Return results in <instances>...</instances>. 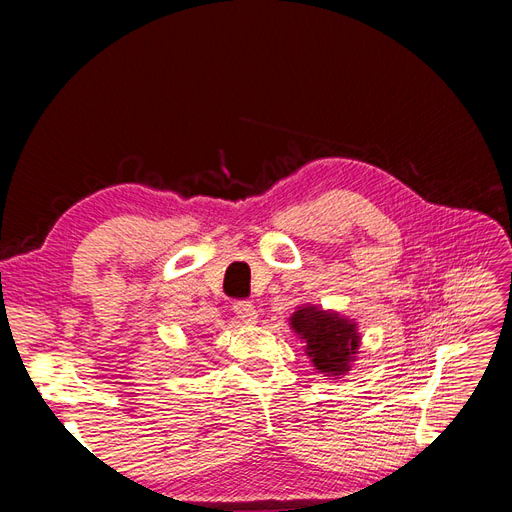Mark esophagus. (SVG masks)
<instances>
[{
    "instance_id": "34e87169",
    "label": "esophagus",
    "mask_w": 512,
    "mask_h": 512,
    "mask_svg": "<svg viewBox=\"0 0 512 512\" xmlns=\"http://www.w3.org/2000/svg\"><path fill=\"white\" fill-rule=\"evenodd\" d=\"M232 309H235L237 318L245 324H254L258 320V312H256V307L252 305V301H237Z\"/></svg>"
}]
</instances>
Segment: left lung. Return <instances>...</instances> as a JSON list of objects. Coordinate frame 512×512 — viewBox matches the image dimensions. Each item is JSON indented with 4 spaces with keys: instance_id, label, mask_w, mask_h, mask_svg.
I'll return each instance as SVG.
<instances>
[{
    "instance_id": "1",
    "label": "left lung",
    "mask_w": 512,
    "mask_h": 512,
    "mask_svg": "<svg viewBox=\"0 0 512 512\" xmlns=\"http://www.w3.org/2000/svg\"><path fill=\"white\" fill-rule=\"evenodd\" d=\"M290 329L305 342V354L320 374L329 378L346 376L356 361L361 335L356 322L333 309L301 305L290 316Z\"/></svg>"
}]
</instances>
